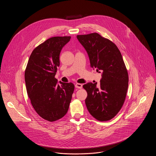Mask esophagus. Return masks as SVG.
Listing matches in <instances>:
<instances>
[{"label":"esophagus","mask_w":156,"mask_h":156,"mask_svg":"<svg viewBox=\"0 0 156 156\" xmlns=\"http://www.w3.org/2000/svg\"><path fill=\"white\" fill-rule=\"evenodd\" d=\"M75 88H78V89H81L82 88V85L81 84V83H76L75 84Z\"/></svg>","instance_id":"34e87169"}]
</instances>
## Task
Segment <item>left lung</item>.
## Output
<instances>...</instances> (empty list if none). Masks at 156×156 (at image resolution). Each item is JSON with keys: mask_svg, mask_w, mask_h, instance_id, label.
<instances>
[{"mask_svg": "<svg viewBox=\"0 0 156 156\" xmlns=\"http://www.w3.org/2000/svg\"><path fill=\"white\" fill-rule=\"evenodd\" d=\"M88 54L90 66L102 73L101 83H87L85 104L90 114L101 121L113 118L125 102L129 76L119 48L110 40L97 33L77 35Z\"/></svg>", "mask_w": 156, "mask_h": 156, "instance_id": "obj_1", "label": "left lung"}]
</instances>
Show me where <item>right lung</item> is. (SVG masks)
<instances>
[{
  "instance_id": "add662e5",
  "label": "right lung",
  "mask_w": 156,
  "mask_h": 156,
  "mask_svg": "<svg viewBox=\"0 0 156 156\" xmlns=\"http://www.w3.org/2000/svg\"><path fill=\"white\" fill-rule=\"evenodd\" d=\"M71 36L52 37L36 47L30 55L24 78L28 96L37 114L49 122L64 117L74 90L72 82L55 78L59 66V54Z\"/></svg>"
}]
</instances>
